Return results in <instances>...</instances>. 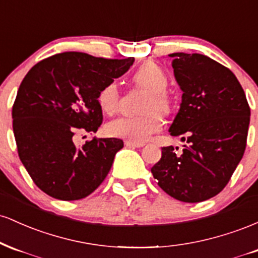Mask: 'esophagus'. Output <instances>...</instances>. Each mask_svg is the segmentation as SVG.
<instances>
[{"label": "esophagus", "instance_id": "1", "mask_svg": "<svg viewBox=\"0 0 258 258\" xmlns=\"http://www.w3.org/2000/svg\"><path fill=\"white\" fill-rule=\"evenodd\" d=\"M125 146L128 148H141L144 146V143H136V142H131V141H126Z\"/></svg>", "mask_w": 258, "mask_h": 258}]
</instances>
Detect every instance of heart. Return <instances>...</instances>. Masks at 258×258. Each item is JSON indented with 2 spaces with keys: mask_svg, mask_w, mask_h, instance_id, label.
Returning a JSON list of instances; mask_svg holds the SVG:
<instances>
[{
  "mask_svg": "<svg viewBox=\"0 0 258 258\" xmlns=\"http://www.w3.org/2000/svg\"><path fill=\"white\" fill-rule=\"evenodd\" d=\"M133 84L138 88L148 91V96L142 105V115L121 116L106 123V135L115 138L142 143L158 132L162 126V114H168L172 109V100L166 92L168 76L160 65L146 61L133 74ZM120 93L115 82L106 84L100 88L97 102L106 114H114L119 108ZM160 112L159 113L158 111Z\"/></svg>",
  "mask_w": 258,
  "mask_h": 258,
  "instance_id": "heart-1",
  "label": "heart"
}]
</instances>
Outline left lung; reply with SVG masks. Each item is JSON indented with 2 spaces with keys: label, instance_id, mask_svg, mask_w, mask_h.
Segmentation results:
<instances>
[{
  "label": "left lung",
  "instance_id": "1",
  "mask_svg": "<svg viewBox=\"0 0 258 258\" xmlns=\"http://www.w3.org/2000/svg\"><path fill=\"white\" fill-rule=\"evenodd\" d=\"M170 57L183 94L168 131L186 144L180 154L177 148H161V159L152 173L170 197L200 203L223 190L240 162L250 106L240 82L228 68L198 53Z\"/></svg>",
  "mask_w": 258,
  "mask_h": 258
}]
</instances>
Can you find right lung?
<instances>
[{"mask_svg": "<svg viewBox=\"0 0 258 258\" xmlns=\"http://www.w3.org/2000/svg\"><path fill=\"white\" fill-rule=\"evenodd\" d=\"M133 61L64 52L38 61L25 75L12 109L13 132L20 161L47 195L84 199L105 179L123 142L93 137L79 147L75 137L97 132L103 121L98 92Z\"/></svg>", "mask_w": 258, "mask_h": 258, "instance_id": "right-lung-1", "label": "right lung"}]
</instances>
